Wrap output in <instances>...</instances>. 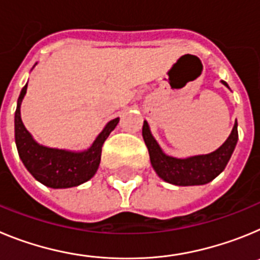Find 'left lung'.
I'll list each match as a JSON object with an SVG mask.
<instances>
[{
	"label": "left lung",
	"instance_id": "8db88e82",
	"mask_svg": "<svg viewBox=\"0 0 260 260\" xmlns=\"http://www.w3.org/2000/svg\"><path fill=\"white\" fill-rule=\"evenodd\" d=\"M222 84L228 87L225 82H222ZM142 135L148 148L151 164L157 176L167 182L177 186L204 185L211 182L225 169L238 141L237 121H236L231 135L220 148L208 155L177 158L162 152L155 138L151 134L147 121H144L143 123Z\"/></svg>",
	"mask_w": 260,
	"mask_h": 260
}]
</instances>
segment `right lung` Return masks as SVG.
<instances>
[{"label":"right lung","instance_id":"add662e5","mask_svg":"<svg viewBox=\"0 0 260 260\" xmlns=\"http://www.w3.org/2000/svg\"><path fill=\"white\" fill-rule=\"evenodd\" d=\"M26 91L27 84L23 87L18 98L14 123L17 150L27 171L39 182L52 189L74 187L91 180L100 164L103 144L110 133L114 130L119 118H114L107 123L88 150L82 152H71L58 148H49L34 141L32 135L23 125L20 118V104L26 95Z\"/></svg>","mask_w":260,"mask_h":260}]
</instances>
